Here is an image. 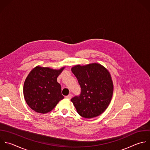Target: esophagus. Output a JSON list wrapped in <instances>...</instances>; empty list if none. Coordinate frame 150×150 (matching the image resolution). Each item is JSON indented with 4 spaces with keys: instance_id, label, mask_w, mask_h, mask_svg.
I'll return each mask as SVG.
<instances>
[{
    "instance_id": "1",
    "label": "esophagus",
    "mask_w": 150,
    "mask_h": 150,
    "mask_svg": "<svg viewBox=\"0 0 150 150\" xmlns=\"http://www.w3.org/2000/svg\"><path fill=\"white\" fill-rule=\"evenodd\" d=\"M66 98L68 99H71L72 98V95L71 94H69L68 96H66Z\"/></svg>"
}]
</instances>
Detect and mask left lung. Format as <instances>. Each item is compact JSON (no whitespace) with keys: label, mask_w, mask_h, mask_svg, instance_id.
<instances>
[{"label":"left lung","mask_w":150,"mask_h":150,"mask_svg":"<svg viewBox=\"0 0 150 150\" xmlns=\"http://www.w3.org/2000/svg\"><path fill=\"white\" fill-rule=\"evenodd\" d=\"M71 70L81 89L80 95L71 99L78 114L87 119L101 115L109 106L113 95V85L109 72L96 63L76 65Z\"/></svg>","instance_id":"8db88e82"}]
</instances>
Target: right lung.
<instances>
[{
	"label": "right lung",
	"instance_id": "obj_1",
	"mask_svg": "<svg viewBox=\"0 0 150 150\" xmlns=\"http://www.w3.org/2000/svg\"><path fill=\"white\" fill-rule=\"evenodd\" d=\"M64 68L59 70L36 67L28 74L23 87L25 100L29 107L40 113L51 111L64 98L57 77Z\"/></svg>",
	"mask_w": 150,
	"mask_h": 150
}]
</instances>
